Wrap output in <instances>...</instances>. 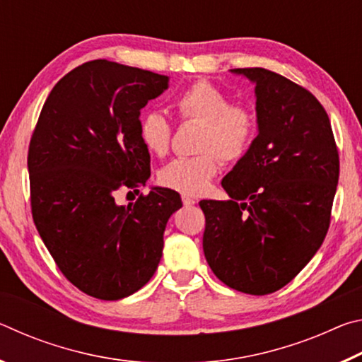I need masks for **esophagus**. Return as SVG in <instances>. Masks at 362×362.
Returning <instances> with one entry per match:
<instances>
[{"label": "esophagus", "instance_id": "34e87169", "mask_svg": "<svg viewBox=\"0 0 362 362\" xmlns=\"http://www.w3.org/2000/svg\"><path fill=\"white\" fill-rule=\"evenodd\" d=\"M182 203H183V206H193V204L198 203V201H196L194 198H192V196L183 194V196H182Z\"/></svg>", "mask_w": 362, "mask_h": 362}]
</instances>
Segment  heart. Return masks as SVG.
<instances>
[{
    "label": "heart",
    "instance_id": "heart-1",
    "mask_svg": "<svg viewBox=\"0 0 362 362\" xmlns=\"http://www.w3.org/2000/svg\"><path fill=\"white\" fill-rule=\"evenodd\" d=\"M174 108L183 121L201 122L196 142L198 155L177 158L159 170L163 187L187 196L203 194L218 173V158L238 161L247 151L255 134V115L244 105L230 103L222 89L207 81L189 84L175 97ZM173 126L161 112L145 113L139 124L140 142L151 155L169 151Z\"/></svg>",
    "mask_w": 362,
    "mask_h": 362
}]
</instances>
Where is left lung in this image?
<instances>
[{"instance_id":"8db88e82","label":"left lung","mask_w":362,"mask_h":362,"mask_svg":"<svg viewBox=\"0 0 362 362\" xmlns=\"http://www.w3.org/2000/svg\"><path fill=\"white\" fill-rule=\"evenodd\" d=\"M255 83L259 134L223 177L228 201L204 199L203 249L231 289L267 296L297 276L327 235L339 183L329 116L302 86L265 69H235Z\"/></svg>"}]
</instances>
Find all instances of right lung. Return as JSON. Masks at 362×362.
Instances as JSON below:
<instances>
[{"instance_id":"right-lung-1","label":"right lung","mask_w":362,"mask_h":362,"mask_svg":"<svg viewBox=\"0 0 362 362\" xmlns=\"http://www.w3.org/2000/svg\"><path fill=\"white\" fill-rule=\"evenodd\" d=\"M168 86L158 73L90 60L54 86L36 122L28 146L33 222L64 276L90 297L119 300L148 283L168 220L182 207L180 194L161 187L116 203L118 189L139 192L148 180L140 110Z\"/></svg>"}]
</instances>
